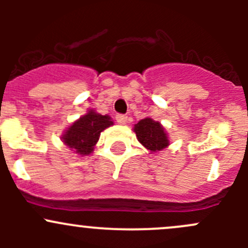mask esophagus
<instances>
[{
    "label": "esophagus",
    "mask_w": 248,
    "mask_h": 248,
    "mask_svg": "<svg viewBox=\"0 0 248 248\" xmlns=\"http://www.w3.org/2000/svg\"><path fill=\"white\" fill-rule=\"evenodd\" d=\"M116 121L119 122L120 124H124L127 122V116L124 114H117L116 115Z\"/></svg>",
    "instance_id": "1"
}]
</instances>
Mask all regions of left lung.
<instances>
[{
    "label": "left lung",
    "mask_w": 248,
    "mask_h": 248,
    "mask_svg": "<svg viewBox=\"0 0 248 248\" xmlns=\"http://www.w3.org/2000/svg\"><path fill=\"white\" fill-rule=\"evenodd\" d=\"M134 132L139 142L151 152L161 151L169 145V139L163 126L151 117H145L134 124Z\"/></svg>",
    "instance_id": "1"
}]
</instances>
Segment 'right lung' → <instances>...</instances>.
Segmentation results:
<instances>
[{"instance_id": "obj_1", "label": "right lung", "mask_w": 248, "mask_h": 248, "mask_svg": "<svg viewBox=\"0 0 248 248\" xmlns=\"http://www.w3.org/2000/svg\"><path fill=\"white\" fill-rule=\"evenodd\" d=\"M114 124L109 115H101L94 110H89L66 129L62 136L64 144L80 156L90 155L98 141L101 132Z\"/></svg>"}]
</instances>
